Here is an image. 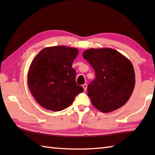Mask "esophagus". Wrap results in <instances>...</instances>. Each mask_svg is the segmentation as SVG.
Here are the masks:
<instances>
[{
	"label": "esophagus",
	"mask_w": 155,
	"mask_h": 155,
	"mask_svg": "<svg viewBox=\"0 0 155 155\" xmlns=\"http://www.w3.org/2000/svg\"><path fill=\"white\" fill-rule=\"evenodd\" d=\"M83 88H84V91H86L87 89V84H84L83 85Z\"/></svg>",
	"instance_id": "1"
}]
</instances>
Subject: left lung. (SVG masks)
<instances>
[{
    "instance_id": "8db88e82",
    "label": "left lung",
    "mask_w": 155,
    "mask_h": 155,
    "mask_svg": "<svg viewBox=\"0 0 155 155\" xmlns=\"http://www.w3.org/2000/svg\"><path fill=\"white\" fill-rule=\"evenodd\" d=\"M83 57L93 68L96 75L87 88L88 96L93 106L103 113L123 107L129 99L135 84L131 62L110 48L87 49Z\"/></svg>"
}]
</instances>
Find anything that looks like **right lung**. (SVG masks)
Here are the masks:
<instances>
[{
    "label": "right lung",
    "instance_id": "add662e5",
    "mask_svg": "<svg viewBox=\"0 0 155 155\" xmlns=\"http://www.w3.org/2000/svg\"><path fill=\"white\" fill-rule=\"evenodd\" d=\"M77 48L66 46L46 47L36 56L28 72V86L37 103L47 110L60 111L73 103L83 92L76 84L72 67Z\"/></svg>",
    "mask_w": 155,
    "mask_h": 155
}]
</instances>
